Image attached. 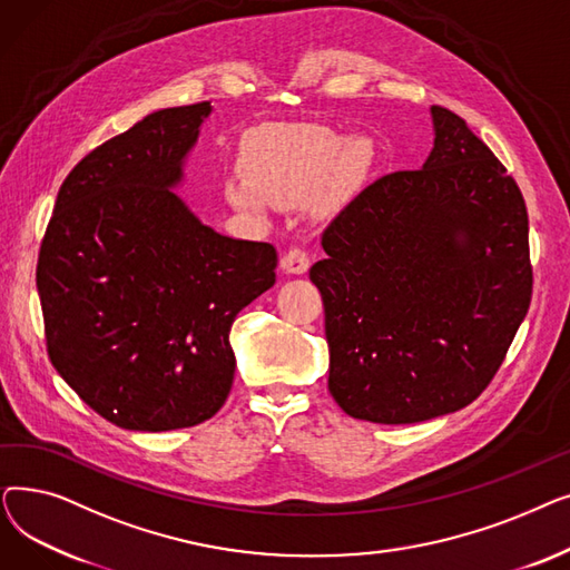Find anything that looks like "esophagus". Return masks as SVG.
Here are the masks:
<instances>
[{
  "mask_svg": "<svg viewBox=\"0 0 570 570\" xmlns=\"http://www.w3.org/2000/svg\"><path fill=\"white\" fill-rule=\"evenodd\" d=\"M279 265L288 275H305L309 269V254L303 247H293L282 256Z\"/></svg>",
  "mask_w": 570,
  "mask_h": 570,
  "instance_id": "esophagus-1",
  "label": "esophagus"
}]
</instances>
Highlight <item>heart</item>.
I'll use <instances>...</instances> for the list:
<instances>
[{
    "label": "heart",
    "instance_id": "obj_1",
    "mask_svg": "<svg viewBox=\"0 0 570 570\" xmlns=\"http://www.w3.org/2000/svg\"><path fill=\"white\" fill-rule=\"evenodd\" d=\"M372 166L374 145L365 136L344 138L318 125H267L247 136L245 177L228 179L226 198L261 215L269 203H301L318 187V203L333 205L361 187Z\"/></svg>",
    "mask_w": 570,
    "mask_h": 570
}]
</instances>
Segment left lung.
I'll return each mask as SVG.
<instances>
[{
    "label": "left lung",
    "instance_id": "8db88e82",
    "mask_svg": "<svg viewBox=\"0 0 570 570\" xmlns=\"http://www.w3.org/2000/svg\"><path fill=\"white\" fill-rule=\"evenodd\" d=\"M434 147L383 175L323 230L309 279L325 309L327 387L357 421L464 409L501 367L531 303L515 179L460 115L432 106Z\"/></svg>",
    "mask_w": 570,
    "mask_h": 570
}]
</instances>
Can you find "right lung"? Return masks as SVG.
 <instances>
[{
	"instance_id": "obj_1",
	"label": "right lung",
	"mask_w": 570,
	"mask_h": 570,
	"mask_svg": "<svg viewBox=\"0 0 570 570\" xmlns=\"http://www.w3.org/2000/svg\"><path fill=\"white\" fill-rule=\"evenodd\" d=\"M213 104L149 112L62 183L37 288L52 367L122 430L194 428L226 402L230 325L277 252L205 226L173 189Z\"/></svg>"
}]
</instances>
